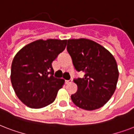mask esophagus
Instances as JSON below:
<instances>
[{"label":"esophagus","mask_w":134,"mask_h":134,"mask_svg":"<svg viewBox=\"0 0 134 134\" xmlns=\"http://www.w3.org/2000/svg\"><path fill=\"white\" fill-rule=\"evenodd\" d=\"M72 82V80L70 79V80H66L65 81V84H69L70 83H71Z\"/></svg>","instance_id":"obj_1"}]
</instances>
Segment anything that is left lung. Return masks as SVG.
Wrapping results in <instances>:
<instances>
[{
	"label": "left lung",
	"mask_w": 134,
	"mask_h": 134,
	"mask_svg": "<svg viewBox=\"0 0 134 134\" xmlns=\"http://www.w3.org/2000/svg\"><path fill=\"white\" fill-rule=\"evenodd\" d=\"M67 51L74 68L83 71V78L74 79L77 92L71 99L76 106L87 110L98 109L106 104L116 89L119 71L114 57L92 40H67Z\"/></svg>",
	"instance_id": "obj_1"
}]
</instances>
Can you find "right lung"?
<instances>
[{
    "instance_id": "obj_1",
    "label": "right lung",
    "mask_w": 134,
    "mask_h": 134,
    "mask_svg": "<svg viewBox=\"0 0 134 134\" xmlns=\"http://www.w3.org/2000/svg\"><path fill=\"white\" fill-rule=\"evenodd\" d=\"M67 42V40H39L16 54L10 78L16 94L25 105L41 108L54 102L65 80L53 76L51 63L65 50Z\"/></svg>"
}]
</instances>
